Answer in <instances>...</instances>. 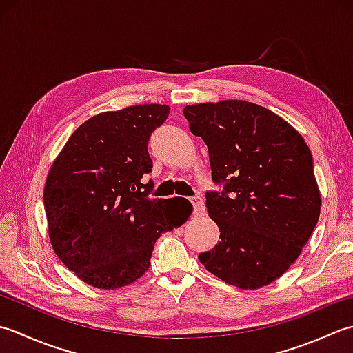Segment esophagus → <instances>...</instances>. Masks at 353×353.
I'll list each match as a JSON object with an SVG mask.
<instances>
[{
  "mask_svg": "<svg viewBox=\"0 0 353 353\" xmlns=\"http://www.w3.org/2000/svg\"><path fill=\"white\" fill-rule=\"evenodd\" d=\"M190 203L193 204V214H196V216H201V214L205 213V205H204V201L201 196H192L190 198Z\"/></svg>",
  "mask_w": 353,
  "mask_h": 353,
  "instance_id": "esophagus-1",
  "label": "esophagus"
}]
</instances>
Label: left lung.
Returning a JSON list of instances; mask_svg holds the SVG:
<instances>
[{
    "label": "left lung",
    "instance_id": "8db88e82",
    "mask_svg": "<svg viewBox=\"0 0 353 353\" xmlns=\"http://www.w3.org/2000/svg\"><path fill=\"white\" fill-rule=\"evenodd\" d=\"M184 117L224 185L205 195L221 241L199 262L241 290L267 286L297 261L320 218L311 150L288 121L245 100L187 105Z\"/></svg>",
    "mask_w": 353,
    "mask_h": 353
}]
</instances>
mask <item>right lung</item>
I'll return each instance as SVG.
<instances>
[{
  "instance_id": "1",
  "label": "right lung",
  "mask_w": 353,
  "mask_h": 353,
  "mask_svg": "<svg viewBox=\"0 0 353 353\" xmlns=\"http://www.w3.org/2000/svg\"><path fill=\"white\" fill-rule=\"evenodd\" d=\"M168 105L100 112L71 134L44 185L48 236L56 256L100 290L131 285L150 267L155 241L181 227L189 201L152 199L148 141Z\"/></svg>"
}]
</instances>
